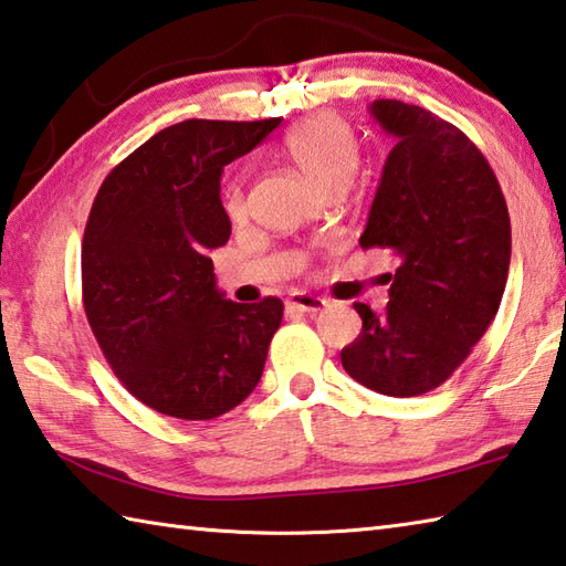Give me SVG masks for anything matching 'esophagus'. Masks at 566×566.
Segmentation results:
<instances>
[{"label":"esophagus","mask_w":566,"mask_h":566,"mask_svg":"<svg viewBox=\"0 0 566 566\" xmlns=\"http://www.w3.org/2000/svg\"><path fill=\"white\" fill-rule=\"evenodd\" d=\"M328 301L318 298V295H311V293H293L289 301H285V308L289 313H318L323 311Z\"/></svg>","instance_id":"34e87169"}]
</instances>
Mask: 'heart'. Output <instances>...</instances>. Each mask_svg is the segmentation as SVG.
<instances>
[{
	"label": "heart",
	"instance_id": "b5f03b06",
	"mask_svg": "<svg viewBox=\"0 0 566 566\" xmlns=\"http://www.w3.org/2000/svg\"><path fill=\"white\" fill-rule=\"evenodd\" d=\"M283 151L323 193H338L360 164L358 134L338 114H313L303 118L285 134ZM223 206L231 216L241 213V188H228Z\"/></svg>",
	"mask_w": 566,
	"mask_h": 566
}]
</instances>
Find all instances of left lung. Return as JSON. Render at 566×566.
Instances as JSON below:
<instances>
[{
    "label": "left lung",
    "instance_id": "1",
    "mask_svg": "<svg viewBox=\"0 0 566 566\" xmlns=\"http://www.w3.org/2000/svg\"><path fill=\"white\" fill-rule=\"evenodd\" d=\"M370 114L398 144L382 168L363 248L400 265L390 303H355L363 333L343 348L353 380L390 398L424 395L468 360L502 303L512 231L497 176L458 126L395 98Z\"/></svg>",
    "mask_w": 566,
    "mask_h": 566
}]
</instances>
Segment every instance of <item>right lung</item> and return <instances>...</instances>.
I'll return each mask as SVG.
<instances>
[{"mask_svg": "<svg viewBox=\"0 0 566 566\" xmlns=\"http://www.w3.org/2000/svg\"><path fill=\"white\" fill-rule=\"evenodd\" d=\"M281 118H188L104 178L82 243L86 321L124 388L178 420H213L261 380L283 301H226L211 248L231 235L221 174Z\"/></svg>", "mask_w": 566, "mask_h": 566, "instance_id": "right-lung-1", "label": "right lung"}]
</instances>
